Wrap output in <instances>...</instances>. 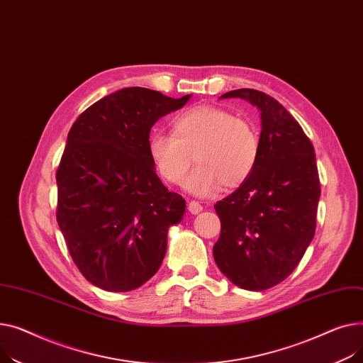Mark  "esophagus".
<instances>
[{"instance_id":"esophagus-1","label":"esophagus","mask_w":363,"mask_h":363,"mask_svg":"<svg viewBox=\"0 0 363 363\" xmlns=\"http://www.w3.org/2000/svg\"><path fill=\"white\" fill-rule=\"evenodd\" d=\"M187 209H189V212L190 214H194V216H196V214H199V212H202V209H203V206L199 203V202H195V201H191V202H189L187 203Z\"/></svg>"}]
</instances>
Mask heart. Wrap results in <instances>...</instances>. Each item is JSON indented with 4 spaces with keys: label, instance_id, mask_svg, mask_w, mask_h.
I'll list each match as a JSON object with an SVG mask.
<instances>
[{
    "label": "heart",
    "instance_id": "obj_1",
    "mask_svg": "<svg viewBox=\"0 0 363 363\" xmlns=\"http://www.w3.org/2000/svg\"><path fill=\"white\" fill-rule=\"evenodd\" d=\"M172 132L151 135L149 158L165 182L179 184L195 157L198 167L183 184L191 195L208 198L223 186L236 189L258 164L257 129L220 106L199 105L182 113L174 118Z\"/></svg>",
    "mask_w": 363,
    "mask_h": 363
}]
</instances>
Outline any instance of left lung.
Here are the masks:
<instances>
[{
  "mask_svg": "<svg viewBox=\"0 0 363 363\" xmlns=\"http://www.w3.org/2000/svg\"><path fill=\"white\" fill-rule=\"evenodd\" d=\"M261 113L259 158L250 177L216 203L221 234L214 259L245 290H267L293 272L311 245L321 196L315 151L301 124L272 96L236 89Z\"/></svg>",
  "mask_w": 363,
  "mask_h": 363,
  "instance_id": "1",
  "label": "left lung"
}]
</instances>
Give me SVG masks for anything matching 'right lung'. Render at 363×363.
<instances>
[{"label": "right lung", "instance_id": "obj_1", "mask_svg": "<svg viewBox=\"0 0 363 363\" xmlns=\"http://www.w3.org/2000/svg\"><path fill=\"white\" fill-rule=\"evenodd\" d=\"M190 96L124 88L72 125L57 169V223L79 271L102 290L130 291L154 277L168 228L183 220L186 202L157 176L147 142Z\"/></svg>", "mask_w": 363, "mask_h": 363}]
</instances>
